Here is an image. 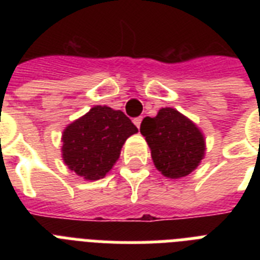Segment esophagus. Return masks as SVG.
Returning <instances> with one entry per match:
<instances>
[{
  "label": "esophagus",
  "instance_id": "34e87169",
  "mask_svg": "<svg viewBox=\"0 0 260 260\" xmlns=\"http://www.w3.org/2000/svg\"><path fill=\"white\" fill-rule=\"evenodd\" d=\"M142 120H143L142 117L134 118V124H135V125H136V126H138V128H140V124H142Z\"/></svg>",
  "mask_w": 260,
  "mask_h": 260
}]
</instances>
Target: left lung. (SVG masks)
Here are the masks:
<instances>
[{"label": "left lung", "instance_id": "obj_1", "mask_svg": "<svg viewBox=\"0 0 260 260\" xmlns=\"http://www.w3.org/2000/svg\"><path fill=\"white\" fill-rule=\"evenodd\" d=\"M155 167L167 178L189 175L205 155V139L191 120L173 108H162L140 125Z\"/></svg>", "mask_w": 260, "mask_h": 260}]
</instances>
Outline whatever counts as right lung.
Returning <instances> with one entry per match:
<instances>
[{
    "instance_id": "1",
    "label": "right lung",
    "mask_w": 260,
    "mask_h": 260,
    "mask_svg": "<svg viewBox=\"0 0 260 260\" xmlns=\"http://www.w3.org/2000/svg\"><path fill=\"white\" fill-rule=\"evenodd\" d=\"M136 132L138 128L121 110L94 106L63 131V160L87 181L101 179L120 158L126 139Z\"/></svg>"
}]
</instances>
